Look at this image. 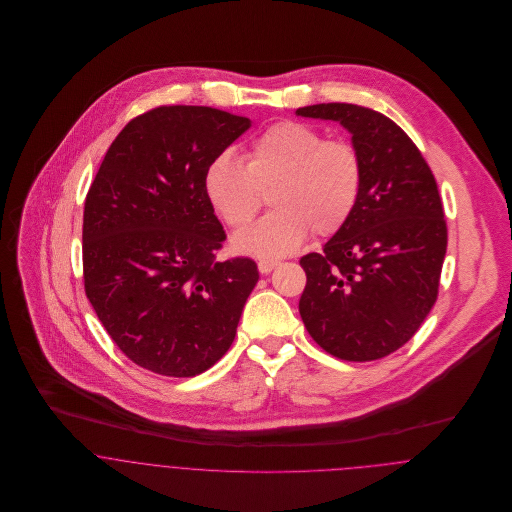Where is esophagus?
Masks as SVG:
<instances>
[{
    "mask_svg": "<svg viewBox=\"0 0 512 512\" xmlns=\"http://www.w3.org/2000/svg\"><path fill=\"white\" fill-rule=\"evenodd\" d=\"M278 264H280V262H276V260H260V262H258V270H260L262 274H270Z\"/></svg>",
    "mask_w": 512,
    "mask_h": 512,
    "instance_id": "1",
    "label": "esophagus"
}]
</instances>
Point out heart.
Masks as SVG:
<instances>
[{
	"mask_svg": "<svg viewBox=\"0 0 512 512\" xmlns=\"http://www.w3.org/2000/svg\"><path fill=\"white\" fill-rule=\"evenodd\" d=\"M363 185L357 149L301 122H278L252 140L246 163L230 151L215 155L203 175L213 211L230 228H242L272 189L276 209L232 238V248L258 258L297 250L307 234L327 238L351 219Z\"/></svg>",
	"mask_w": 512,
	"mask_h": 512,
	"instance_id": "obj_1",
	"label": "heart"
}]
</instances>
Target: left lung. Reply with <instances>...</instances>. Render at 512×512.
<instances>
[{
  "label": "left lung",
  "instance_id": "8db88e82",
  "mask_svg": "<svg viewBox=\"0 0 512 512\" xmlns=\"http://www.w3.org/2000/svg\"><path fill=\"white\" fill-rule=\"evenodd\" d=\"M295 114L339 122L363 163L351 219L323 252L299 260L307 276L299 315L329 355L382 359L414 337L438 299L447 226L434 173L406 132L376 110L331 102Z\"/></svg>",
  "mask_w": 512,
  "mask_h": 512
}]
</instances>
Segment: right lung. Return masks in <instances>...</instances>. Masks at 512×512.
I'll use <instances>...</instances> for the list:
<instances>
[{"label":"right lung","instance_id":"add662e5","mask_svg":"<svg viewBox=\"0 0 512 512\" xmlns=\"http://www.w3.org/2000/svg\"><path fill=\"white\" fill-rule=\"evenodd\" d=\"M250 120L209 106H159L112 142L82 222L84 290L136 365L195 376L230 349L258 282L250 258L217 262L226 238L203 189L209 161Z\"/></svg>","mask_w":512,"mask_h":512}]
</instances>
